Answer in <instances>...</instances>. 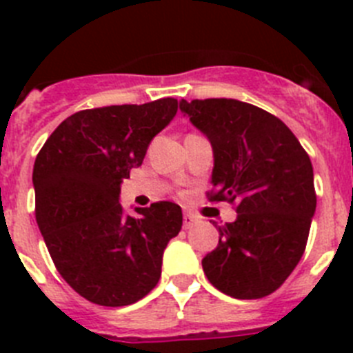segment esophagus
<instances>
[{
  "label": "esophagus",
  "mask_w": 353,
  "mask_h": 353,
  "mask_svg": "<svg viewBox=\"0 0 353 353\" xmlns=\"http://www.w3.org/2000/svg\"><path fill=\"white\" fill-rule=\"evenodd\" d=\"M196 221H198V217H196L192 212H189V210L183 212V228H185V230H187V228H191L192 224L196 223Z\"/></svg>",
  "instance_id": "34e87169"
}]
</instances>
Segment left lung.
I'll list each match as a JSON object with an SVG mask.
<instances>
[{
	"label": "left lung",
	"mask_w": 353,
	"mask_h": 353,
	"mask_svg": "<svg viewBox=\"0 0 353 353\" xmlns=\"http://www.w3.org/2000/svg\"><path fill=\"white\" fill-rule=\"evenodd\" d=\"M180 109L214 148L207 199L236 210L201 261L205 276L230 297H267L305 251L316 208L310 155L279 118L248 102L196 99Z\"/></svg>",
	"instance_id": "left-lung-1"
}]
</instances>
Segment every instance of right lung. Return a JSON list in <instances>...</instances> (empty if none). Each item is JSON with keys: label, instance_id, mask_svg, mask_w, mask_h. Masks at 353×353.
Segmentation results:
<instances>
[{"label": "right lung", "instance_id": "right-lung-1", "mask_svg": "<svg viewBox=\"0 0 353 353\" xmlns=\"http://www.w3.org/2000/svg\"><path fill=\"white\" fill-rule=\"evenodd\" d=\"M176 109L179 101L166 97L77 111L37 155V223L56 270L93 304H134L161 279L162 252L182 228V208L157 201L132 217L118 196Z\"/></svg>", "mask_w": 353, "mask_h": 353}]
</instances>
